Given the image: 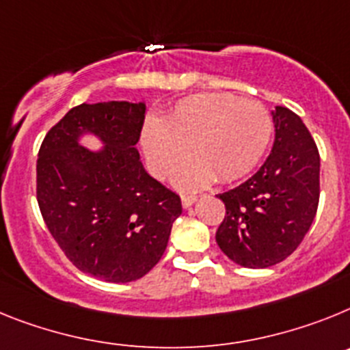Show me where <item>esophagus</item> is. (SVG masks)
<instances>
[{
  "label": "esophagus",
  "mask_w": 350,
  "mask_h": 350,
  "mask_svg": "<svg viewBox=\"0 0 350 350\" xmlns=\"http://www.w3.org/2000/svg\"><path fill=\"white\" fill-rule=\"evenodd\" d=\"M196 196H188V193H185V196H181V204H183V208H190V206L196 202Z\"/></svg>",
  "instance_id": "obj_1"
}]
</instances>
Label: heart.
<instances>
[{
	"mask_svg": "<svg viewBox=\"0 0 350 350\" xmlns=\"http://www.w3.org/2000/svg\"><path fill=\"white\" fill-rule=\"evenodd\" d=\"M273 135L269 111L259 100L229 93H199L179 100L163 120L151 121L142 132V148L157 178L176 176L183 188H200L217 178L232 183L259 165Z\"/></svg>",
	"mask_w": 350,
	"mask_h": 350,
	"instance_id": "b5f03b06",
	"label": "heart"
}]
</instances>
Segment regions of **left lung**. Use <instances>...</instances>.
<instances>
[{"label": "left lung", "instance_id": "1", "mask_svg": "<svg viewBox=\"0 0 350 350\" xmlns=\"http://www.w3.org/2000/svg\"><path fill=\"white\" fill-rule=\"evenodd\" d=\"M275 144L245 183L218 196L226 217L217 230L220 250L243 267H269L293 254L315 218L321 157L301 118L276 107Z\"/></svg>", "mask_w": 350, "mask_h": 350}]
</instances>
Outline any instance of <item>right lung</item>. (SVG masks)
<instances>
[{
	"mask_svg": "<svg viewBox=\"0 0 350 350\" xmlns=\"http://www.w3.org/2000/svg\"><path fill=\"white\" fill-rule=\"evenodd\" d=\"M144 103H81L45 135L36 160V200L66 259L105 282H133L162 259L181 199L144 171L135 144ZM98 135L103 152L78 144Z\"/></svg>",
	"mask_w": 350,
	"mask_h": 350,
	"instance_id": "obj_1",
	"label": "right lung"
}]
</instances>
